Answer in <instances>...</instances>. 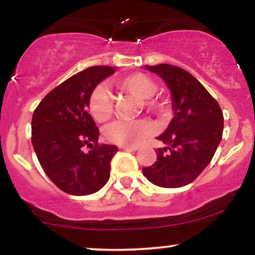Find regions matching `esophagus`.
Returning a JSON list of instances; mask_svg holds the SVG:
<instances>
[{
  "label": "esophagus",
  "mask_w": 255,
  "mask_h": 255,
  "mask_svg": "<svg viewBox=\"0 0 255 255\" xmlns=\"http://www.w3.org/2000/svg\"><path fill=\"white\" fill-rule=\"evenodd\" d=\"M121 150H125V151H136L137 147L135 146H121Z\"/></svg>",
  "instance_id": "34e87169"
}]
</instances>
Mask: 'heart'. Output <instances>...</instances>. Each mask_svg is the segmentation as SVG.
<instances>
[{"mask_svg":"<svg viewBox=\"0 0 255 255\" xmlns=\"http://www.w3.org/2000/svg\"><path fill=\"white\" fill-rule=\"evenodd\" d=\"M124 92L134 97L144 99L145 108L153 114H164L168 110V102L164 98L153 97L157 92V84L144 73H134L116 83ZM89 110L91 116L97 122H104L114 113V98L110 91L103 85H97L90 93ZM154 128L146 120L137 121H115L105 128L104 135L108 141L121 146H134L147 139Z\"/></svg>","mask_w":255,"mask_h":255,"instance_id":"1","label":"heart"}]
</instances>
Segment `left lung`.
Returning a JSON list of instances; mask_svg holds the SVG:
<instances>
[{"mask_svg":"<svg viewBox=\"0 0 255 255\" xmlns=\"http://www.w3.org/2000/svg\"><path fill=\"white\" fill-rule=\"evenodd\" d=\"M159 75L171 91L175 116L162 135L166 147L158 148L154 164L142 169L150 182L178 188L193 182L211 162L223 134L221 107L205 87L180 67L146 66Z\"/></svg>","mask_w":255,"mask_h":255,"instance_id":"obj_1","label":"left lung"}]
</instances>
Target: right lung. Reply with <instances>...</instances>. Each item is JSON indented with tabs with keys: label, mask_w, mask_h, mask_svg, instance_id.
I'll return each mask as SVG.
<instances>
[{
	"label": "right lung",
	"mask_w": 255,
	"mask_h": 255,
	"mask_svg": "<svg viewBox=\"0 0 255 255\" xmlns=\"http://www.w3.org/2000/svg\"><path fill=\"white\" fill-rule=\"evenodd\" d=\"M115 73L93 66L67 79L42 99L32 116V145L44 172L61 191L89 195L103 188L119 148L98 144L99 130L89 114L91 91ZM87 145L89 152H84Z\"/></svg>",
	"instance_id": "obj_1"
}]
</instances>
